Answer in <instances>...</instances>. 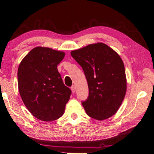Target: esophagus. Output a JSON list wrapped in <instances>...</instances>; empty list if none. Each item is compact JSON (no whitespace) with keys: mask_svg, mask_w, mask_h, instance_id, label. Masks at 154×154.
I'll return each mask as SVG.
<instances>
[{"mask_svg":"<svg viewBox=\"0 0 154 154\" xmlns=\"http://www.w3.org/2000/svg\"><path fill=\"white\" fill-rule=\"evenodd\" d=\"M71 90H72V91L73 93H75V91H76V88H75V87L74 86H72V87H71Z\"/></svg>","mask_w":154,"mask_h":154,"instance_id":"obj_1","label":"esophagus"}]
</instances>
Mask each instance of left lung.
<instances>
[{"instance_id": "left-lung-1", "label": "left lung", "mask_w": 154, "mask_h": 154, "mask_svg": "<svg viewBox=\"0 0 154 154\" xmlns=\"http://www.w3.org/2000/svg\"><path fill=\"white\" fill-rule=\"evenodd\" d=\"M72 57L84 71L89 94L82 105L92 118L103 120L117 112L123 101L127 82L123 61L105 43L72 51Z\"/></svg>"}]
</instances>
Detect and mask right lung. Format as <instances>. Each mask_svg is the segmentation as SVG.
I'll use <instances>...</instances> for the list:
<instances>
[{
    "mask_svg": "<svg viewBox=\"0 0 154 154\" xmlns=\"http://www.w3.org/2000/svg\"><path fill=\"white\" fill-rule=\"evenodd\" d=\"M64 56L62 51L37 47L19 66L18 88L22 100L30 112L42 121L61 117L72 94L57 69Z\"/></svg>",
    "mask_w": 154,
    "mask_h": 154,
    "instance_id": "obj_1",
    "label": "right lung"
}]
</instances>
